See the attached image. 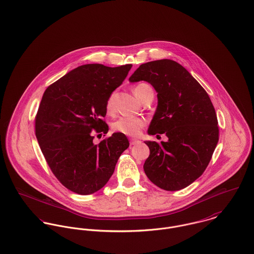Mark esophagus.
I'll use <instances>...</instances> for the list:
<instances>
[{
    "label": "esophagus",
    "instance_id": "1",
    "mask_svg": "<svg viewBox=\"0 0 254 254\" xmlns=\"http://www.w3.org/2000/svg\"><path fill=\"white\" fill-rule=\"evenodd\" d=\"M141 141L138 139H135V138H131L130 139V145H136V144H139Z\"/></svg>",
    "mask_w": 254,
    "mask_h": 254
}]
</instances>
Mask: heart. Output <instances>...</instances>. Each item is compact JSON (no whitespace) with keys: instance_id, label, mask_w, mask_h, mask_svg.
Returning a JSON list of instances; mask_svg holds the SVG:
<instances>
[{"instance_id":"heart-1","label":"heart","mask_w":254,"mask_h":254,"mask_svg":"<svg viewBox=\"0 0 254 254\" xmlns=\"http://www.w3.org/2000/svg\"><path fill=\"white\" fill-rule=\"evenodd\" d=\"M151 88V86L147 84H139L136 85L133 89L135 96L138 98L141 93ZM106 109L108 112L113 110V95H110L106 102ZM145 126V121L141 118H131V117H121L116 120L112 124V128L114 131L123 133L128 136H136L139 134L140 129Z\"/></svg>"}]
</instances>
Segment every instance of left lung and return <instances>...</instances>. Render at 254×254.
<instances>
[{
	"instance_id": "left-lung-1",
	"label": "left lung",
	"mask_w": 254,
	"mask_h": 254,
	"mask_svg": "<svg viewBox=\"0 0 254 254\" xmlns=\"http://www.w3.org/2000/svg\"><path fill=\"white\" fill-rule=\"evenodd\" d=\"M128 81H145L155 88L158 105L148 134L165 133L169 139L145 141L150 149L143 166L147 177L167 191L189 186L208 166L218 142L217 117L208 94L170 59L141 64Z\"/></svg>"
}]
</instances>
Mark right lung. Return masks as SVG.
<instances>
[{
    "label": "right lung",
    "instance_id": "obj_1",
    "mask_svg": "<svg viewBox=\"0 0 254 254\" xmlns=\"http://www.w3.org/2000/svg\"><path fill=\"white\" fill-rule=\"evenodd\" d=\"M131 67L82 65L44 92L35 121L36 137L56 177L74 193L89 195L100 190L129 146L120 132L95 145L92 131L108 132L102 120L106 102Z\"/></svg>",
    "mask_w": 254,
    "mask_h": 254
}]
</instances>
